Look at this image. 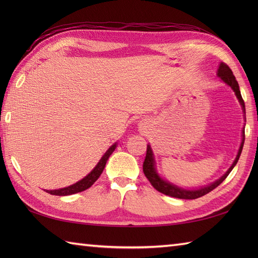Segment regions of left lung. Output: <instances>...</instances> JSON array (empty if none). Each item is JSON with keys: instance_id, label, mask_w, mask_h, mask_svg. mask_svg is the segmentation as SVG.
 <instances>
[{"instance_id": "8db88e82", "label": "left lung", "mask_w": 258, "mask_h": 258, "mask_svg": "<svg viewBox=\"0 0 258 258\" xmlns=\"http://www.w3.org/2000/svg\"><path fill=\"white\" fill-rule=\"evenodd\" d=\"M217 76L220 78L224 83H226L232 87V90L235 92V95L238 98V101L240 103V105L243 107V112L245 113V103L242 95H240V91H239V86L236 79L232 72V70L228 68V65L225 63H221L220 68L217 70ZM243 138H242V144L239 146V150L237 153V156L235 158L234 163L232 164V166L228 168V171L223 175L222 177L218 178L215 182L206 185L204 187H201L199 189H185L182 187H178V186L174 185L172 183L167 182V180L163 179L158 173L156 172L155 168V160H154V154H153V151L151 149L150 145H147V150H146V156H145V161L143 163V172L145 174V176L147 179L150 180V183L152 184L153 187H154L156 190L161 191V193L172 196V197H176V199H182V200H195L199 199V197H202L206 195L207 193H210L214 188H216L218 185H220L224 179H225L228 174L232 172V169L234 166L236 165L238 162V158L240 156V153H242L243 146H244V141H245V131L243 130Z\"/></svg>"}]
</instances>
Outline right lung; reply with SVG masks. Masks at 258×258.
<instances>
[{
  "label": "right lung",
  "instance_id": "add662e5",
  "mask_svg": "<svg viewBox=\"0 0 258 258\" xmlns=\"http://www.w3.org/2000/svg\"><path fill=\"white\" fill-rule=\"evenodd\" d=\"M116 149V143L113 144L109 149L106 151L105 154L103 155V157L100 160V162L97 163V165L93 168V171L86 175L84 178H82L81 180H79L78 183H75L73 185H70L68 187L64 188H59V189H53V190H46L47 193H50L51 195H57V196H67V195H72L75 193H80V191H83L85 189H87L89 187L94 184L97 178L100 177V175L102 174L104 167L106 165V162L108 160V157L111 156L112 153L114 152V150Z\"/></svg>",
  "mask_w": 258,
  "mask_h": 258
}]
</instances>
